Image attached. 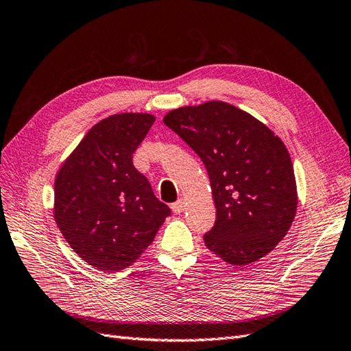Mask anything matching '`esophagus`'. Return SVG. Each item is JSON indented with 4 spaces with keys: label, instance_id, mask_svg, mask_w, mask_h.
I'll return each mask as SVG.
<instances>
[{
    "label": "esophagus",
    "instance_id": "34e87169",
    "mask_svg": "<svg viewBox=\"0 0 351 351\" xmlns=\"http://www.w3.org/2000/svg\"><path fill=\"white\" fill-rule=\"evenodd\" d=\"M185 199L184 198H179L178 202H175L172 206H170V208H172L173 213H182L185 210Z\"/></svg>",
    "mask_w": 351,
    "mask_h": 351
}]
</instances>
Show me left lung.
<instances>
[{
  "label": "left lung",
  "instance_id": "1",
  "mask_svg": "<svg viewBox=\"0 0 351 351\" xmlns=\"http://www.w3.org/2000/svg\"><path fill=\"white\" fill-rule=\"evenodd\" d=\"M163 122L207 169L216 222L204 234L206 247L232 266L272 252L297 212L294 169L281 138L223 101L172 110Z\"/></svg>",
  "mask_w": 351,
  "mask_h": 351
}]
</instances>
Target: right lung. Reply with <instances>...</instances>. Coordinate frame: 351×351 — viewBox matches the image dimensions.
I'll return each instance as SVG.
<instances>
[{"label": "right lung", "mask_w": 351, "mask_h": 351, "mask_svg": "<svg viewBox=\"0 0 351 351\" xmlns=\"http://www.w3.org/2000/svg\"><path fill=\"white\" fill-rule=\"evenodd\" d=\"M154 120L148 113L103 119L56 176L57 226L73 252L101 272L136 262L170 215L132 163Z\"/></svg>", "instance_id": "right-lung-1"}]
</instances>
